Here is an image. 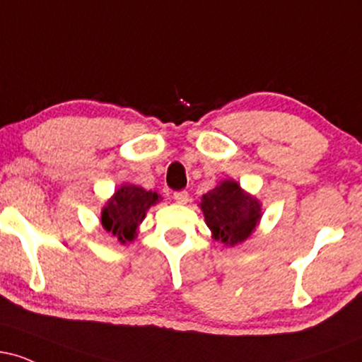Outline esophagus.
<instances>
[{"instance_id": "1", "label": "esophagus", "mask_w": 362, "mask_h": 362, "mask_svg": "<svg viewBox=\"0 0 362 362\" xmlns=\"http://www.w3.org/2000/svg\"><path fill=\"white\" fill-rule=\"evenodd\" d=\"M173 199H175L177 204H182V206L189 204V201H190L189 192H185V190H180V192H175V194H173Z\"/></svg>"}]
</instances>
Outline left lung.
Masks as SVG:
<instances>
[{"label": "left lung", "mask_w": 362, "mask_h": 362, "mask_svg": "<svg viewBox=\"0 0 362 362\" xmlns=\"http://www.w3.org/2000/svg\"><path fill=\"white\" fill-rule=\"evenodd\" d=\"M199 207L211 236L224 247H235L250 238L262 219V202L233 178H224L202 195Z\"/></svg>", "instance_id": "1"}]
</instances>
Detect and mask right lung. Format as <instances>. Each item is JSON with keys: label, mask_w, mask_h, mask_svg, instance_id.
<instances>
[{"label": "right lung", "mask_w": 362, "mask_h": 362, "mask_svg": "<svg viewBox=\"0 0 362 362\" xmlns=\"http://www.w3.org/2000/svg\"><path fill=\"white\" fill-rule=\"evenodd\" d=\"M163 201L158 192L134 184H122L102 209V226L120 243H131L139 233V224L146 218L148 209Z\"/></svg>", "instance_id": "obj_1"}]
</instances>
